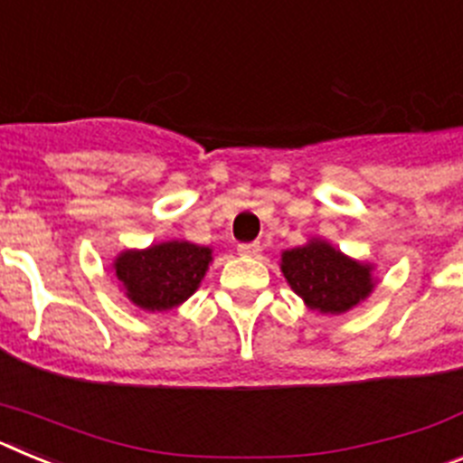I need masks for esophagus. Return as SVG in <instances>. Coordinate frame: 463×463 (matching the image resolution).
<instances>
[{"label": "esophagus", "mask_w": 463, "mask_h": 463, "mask_svg": "<svg viewBox=\"0 0 463 463\" xmlns=\"http://www.w3.org/2000/svg\"><path fill=\"white\" fill-rule=\"evenodd\" d=\"M239 255H257L260 252V243H239Z\"/></svg>", "instance_id": "obj_1"}]
</instances>
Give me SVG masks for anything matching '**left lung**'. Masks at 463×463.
Masks as SVG:
<instances>
[{"mask_svg": "<svg viewBox=\"0 0 463 463\" xmlns=\"http://www.w3.org/2000/svg\"><path fill=\"white\" fill-rule=\"evenodd\" d=\"M280 269L289 288L320 313H345L373 289L371 267L353 261L325 241L282 252Z\"/></svg>", "mask_w": 463, "mask_h": 463, "instance_id": "obj_1", "label": "left lung"}]
</instances>
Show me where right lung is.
<instances>
[{
	"label": "right lung",
	"instance_id": "1",
	"mask_svg": "<svg viewBox=\"0 0 463 463\" xmlns=\"http://www.w3.org/2000/svg\"><path fill=\"white\" fill-rule=\"evenodd\" d=\"M211 248L171 241L148 250H127L116 260V276L127 297L143 310H169L183 304L202 282Z\"/></svg>",
	"mask_w": 463,
	"mask_h": 463
}]
</instances>
